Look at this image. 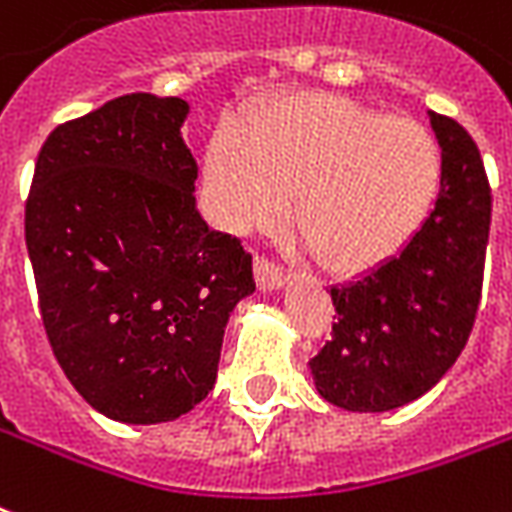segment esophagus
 Masks as SVG:
<instances>
[{"label":"esophagus","instance_id":"esophagus-1","mask_svg":"<svg viewBox=\"0 0 512 512\" xmlns=\"http://www.w3.org/2000/svg\"><path fill=\"white\" fill-rule=\"evenodd\" d=\"M255 279L263 290H276V287H282L287 276H284V268L276 260L260 255L255 257Z\"/></svg>","mask_w":512,"mask_h":512}]
</instances>
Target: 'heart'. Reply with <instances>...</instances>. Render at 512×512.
<instances>
[{"label":"heart","instance_id":"heart-1","mask_svg":"<svg viewBox=\"0 0 512 512\" xmlns=\"http://www.w3.org/2000/svg\"><path fill=\"white\" fill-rule=\"evenodd\" d=\"M443 179L427 128L357 101L308 93L276 104L206 152L214 222L233 233L268 228L292 201V225L327 271L376 268L413 239Z\"/></svg>","mask_w":512,"mask_h":512}]
</instances>
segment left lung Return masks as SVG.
<instances>
[{
    "mask_svg": "<svg viewBox=\"0 0 512 512\" xmlns=\"http://www.w3.org/2000/svg\"><path fill=\"white\" fill-rule=\"evenodd\" d=\"M443 179L435 209L400 255L330 290L333 338L311 357L319 395L346 411L411 403L462 354L481 303L491 187L478 144L429 112Z\"/></svg>",
    "mask_w": 512,
    "mask_h": 512,
    "instance_id": "obj_1",
    "label": "left lung"
}]
</instances>
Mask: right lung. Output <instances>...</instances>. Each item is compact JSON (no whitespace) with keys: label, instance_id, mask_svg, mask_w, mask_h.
Masks as SVG:
<instances>
[{"label":"right lung","instance_id":"add662e5","mask_svg":"<svg viewBox=\"0 0 512 512\" xmlns=\"http://www.w3.org/2000/svg\"><path fill=\"white\" fill-rule=\"evenodd\" d=\"M187 101L128 93L50 131L26 198L39 314L58 365L115 421L158 424L212 392L225 325L255 290L241 239L195 209Z\"/></svg>","mask_w":512,"mask_h":512}]
</instances>
